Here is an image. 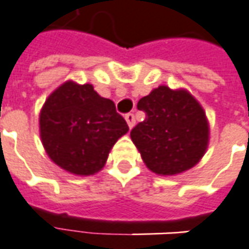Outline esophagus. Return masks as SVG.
<instances>
[{"label":"esophagus","mask_w":249,"mask_h":249,"mask_svg":"<svg viewBox=\"0 0 249 249\" xmlns=\"http://www.w3.org/2000/svg\"><path fill=\"white\" fill-rule=\"evenodd\" d=\"M125 121H126V124L129 128H132L133 125H135V116L132 114V113H128V114H125Z\"/></svg>","instance_id":"obj_1"}]
</instances>
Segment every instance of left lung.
<instances>
[{
	"label": "left lung",
	"mask_w": 249,
	"mask_h": 249,
	"mask_svg": "<svg viewBox=\"0 0 249 249\" xmlns=\"http://www.w3.org/2000/svg\"><path fill=\"white\" fill-rule=\"evenodd\" d=\"M146 120L131 131V139L146 166L160 176L187 172L202 160L209 147L206 111L185 89H154L138 102Z\"/></svg>",
	"instance_id": "8db88e82"
}]
</instances>
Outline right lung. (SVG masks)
I'll return each instance as SVG.
<instances>
[{"instance_id": "obj_1", "label": "right lung", "mask_w": 249, "mask_h": 249, "mask_svg": "<svg viewBox=\"0 0 249 249\" xmlns=\"http://www.w3.org/2000/svg\"><path fill=\"white\" fill-rule=\"evenodd\" d=\"M129 131L114 102L98 95L92 84L62 83L43 103L39 135L49 158L76 176L102 170L118 139Z\"/></svg>"}]
</instances>
